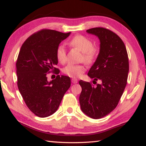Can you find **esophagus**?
<instances>
[{
    "label": "esophagus",
    "mask_w": 146,
    "mask_h": 146,
    "mask_svg": "<svg viewBox=\"0 0 146 146\" xmlns=\"http://www.w3.org/2000/svg\"><path fill=\"white\" fill-rule=\"evenodd\" d=\"M71 82H72L73 84H76L78 82V80L75 78H73L71 79Z\"/></svg>",
    "instance_id": "esophagus-1"
}]
</instances>
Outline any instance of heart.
<instances>
[{
	"mask_svg": "<svg viewBox=\"0 0 146 146\" xmlns=\"http://www.w3.org/2000/svg\"><path fill=\"white\" fill-rule=\"evenodd\" d=\"M69 44L73 48L80 50L82 53V60L87 64H92L98 55V49L93 46L90 39L84 36L78 35L74 36L69 42ZM56 55L60 63L66 61V49L64 45H59L56 49ZM85 67L82 64H70L63 69V73L70 77L77 78L85 72Z\"/></svg>",
	"mask_w": 146,
	"mask_h": 146,
	"instance_id": "heart-1",
	"label": "heart"
}]
</instances>
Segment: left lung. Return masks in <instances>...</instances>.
I'll list each match as a JSON object with an SVG mask.
<instances>
[{"instance_id":"8db88e82","label":"left lung","mask_w":146,"mask_h":146,"mask_svg":"<svg viewBox=\"0 0 146 146\" xmlns=\"http://www.w3.org/2000/svg\"><path fill=\"white\" fill-rule=\"evenodd\" d=\"M98 36L100 51L88 75L94 82L102 83L94 86L91 83L79 81L82 92L79 97L81 110L94 119L110 113L117 107L127 84L129 60L126 48L114 32L104 28H94L86 31Z\"/></svg>"}]
</instances>
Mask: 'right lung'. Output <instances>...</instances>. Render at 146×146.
I'll return each mask as SVG.
<instances>
[{"instance_id":"right-lung-1","label":"right lung","mask_w":146,"mask_h":146,"mask_svg":"<svg viewBox=\"0 0 146 146\" xmlns=\"http://www.w3.org/2000/svg\"><path fill=\"white\" fill-rule=\"evenodd\" d=\"M70 32L42 29L26 39L21 46L16 67L17 86L26 106L35 115L44 118L53 114L71 86L70 78L57 75L48 80L51 71L58 74L56 51Z\"/></svg>"}]
</instances>
